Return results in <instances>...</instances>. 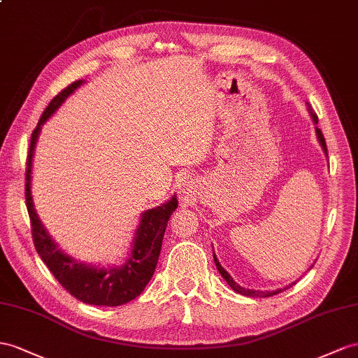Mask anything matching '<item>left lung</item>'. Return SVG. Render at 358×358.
I'll list each match as a JSON object with an SVG mask.
<instances>
[{
    "label": "left lung",
    "mask_w": 358,
    "mask_h": 358,
    "mask_svg": "<svg viewBox=\"0 0 358 358\" xmlns=\"http://www.w3.org/2000/svg\"><path fill=\"white\" fill-rule=\"evenodd\" d=\"M311 116H313V121L317 124V116L315 115V113H311ZM316 133H317V139H319V142H320V145H322V148H324V151L327 152V143H325V137H324V134H322V131L319 130V128H316ZM213 259H215V264H216V268H217V271H219V273L222 275V277L225 278V281L230 284V287L234 290V292H237V293H241V295H245V296H255V298H266V296H272V295H277V293H280V292H282V290H286L287 287H290V286H287L286 289H278V290H273V292H260V290H250V289H243V287H241L239 284H237L231 277H230V273H228L221 264H219V262H217V259H216V255L213 254ZM295 284V282H293Z\"/></svg>",
    "instance_id": "1"
}]
</instances>
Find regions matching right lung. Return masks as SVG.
I'll list each match as a JSON object with an SVG mask.
<instances>
[{
    "label": "right lung",
    "mask_w": 358,
    "mask_h": 358,
    "mask_svg": "<svg viewBox=\"0 0 358 358\" xmlns=\"http://www.w3.org/2000/svg\"><path fill=\"white\" fill-rule=\"evenodd\" d=\"M83 81L78 80L66 86L54 96L39 119L38 125L31 133L29 155H27L25 169V201L29 210L31 234L34 248L41 255L43 263L47 264L56 280L65 287L72 296L90 306H122L139 296L146 284L150 282L157 266L159 255L162 250V242L164 231H166L171 215L176 212L178 206L177 198L172 196L171 201L157 208L148 210L142 216L139 228L136 231V241L130 259L124 266L113 269H96L76 263L68 255L63 254L57 245L51 241L48 233L41 224L36 210L33 208L30 178H31V159L36 141L41 130V125L48 119L59 106L71 95Z\"/></svg>",
    "instance_id": "add662e5"
}]
</instances>
